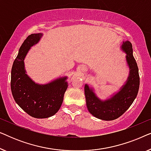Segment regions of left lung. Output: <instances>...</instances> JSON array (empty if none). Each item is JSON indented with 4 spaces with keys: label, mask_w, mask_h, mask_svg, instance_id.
<instances>
[{
    "label": "left lung",
    "mask_w": 151,
    "mask_h": 151,
    "mask_svg": "<svg viewBox=\"0 0 151 151\" xmlns=\"http://www.w3.org/2000/svg\"><path fill=\"white\" fill-rule=\"evenodd\" d=\"M122 49L127 54L130 74L127 83L117 94L109 100L102 101L97 98L87 84L84 86V95L88 111L97 118L103 120H113L123 115L133 104L139 91V69L133 55L131 43L129 41L124 42Z\"/></svg>",
    "instance_id": "obj_1"
}]
</instances>
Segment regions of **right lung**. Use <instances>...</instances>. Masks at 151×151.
<instances>
[{
    "mask_svg": "<svg viewBox=\"0 0 151 151\" xmlns=\"http://www.w3.org/2000/svg\"><path fill=\"white\" fill-rule=\"evenodd\" d=\"M42 34H32L24 40L12 68L11 90L14 100L35 118H47L60 108L68 87L67 77L44 85L36 84L25 73L24 59L29 49L38 42Z\"/></svg>",
    "mask_w": 151,
    "mask_h": 151,
    "instance_id": "1",
    "label": "right lung"
}]
</instances>
